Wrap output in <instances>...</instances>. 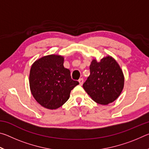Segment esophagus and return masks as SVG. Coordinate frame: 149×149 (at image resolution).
I'll list each match as a JSON object with an SVG mask.
<instances>
[{
    "label": "esophagus",
    "instance_id": "esophagus-1",
    "mask_svg": "<svg viewBox=\"0 0 149 149\" xmlns=\"http://www.w3.org/2000/svg\"><path fill=\"white\" fill-rule=\"evenodd\" d=\"M78 81H79L80 85H82L83 84H84V79H83V78H80V79L78 80Z\"/></svg>",
    "mask_w": 149,
    "mask_h": 149
}]
</instances>
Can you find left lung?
<instances>
[{"label": "left lung", "instance_id": "8db88e82", "mask_svg": "<svg viewBox=\"0 0 149 149\" xmlns=\"http://www.w3.org/2000/svg\"><path fill=\"white\" fill-rule=\"evenodd\" d=\"M90 75L83 87L98 104H108L114 102L122 93L124 77L120 67L111 56L100 62L93 60L89 67Z\"/></svg>", "mask_w": 149, "mask_h": 149}]
</instances>
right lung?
<instances>
[{
	"label": "right lung",
	"mask_w": 149,
	"mask_h": 149,
	"mask_svg": "<svg viewBox=\"0 0 149 149\" xmlns=\"http://www.w3.org/2000/svg\"><path fill=\"white\" fill-rule=\"evenodd\" d=\"M64 58L48 55L32 65L29 74L30 89L35 99L48 109H56L68 100L71 91L79 84L64 67Z\"/></svg>",
	"instance_id": "obj_1"
}]
</instances>
